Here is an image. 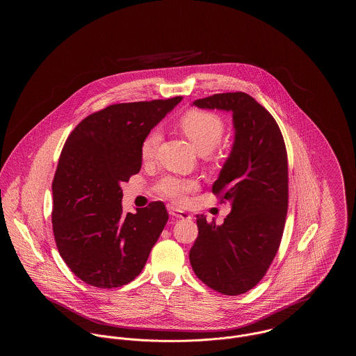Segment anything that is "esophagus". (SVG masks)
I'll return each mask as SVG.
<instances>
[{"label": "esophagus", "instance_id": "1", "mask_svg": "<svg viewBox=\"0 0 356 356\" xmlns=\"http://www.w3.org/2000/svg\"><path fill=\"white\" fill-rule=\"evenodd\" d=\"M170 215L173 218H177V219H191V215L188 212L183 211V209H179L176 207H170Z\"/></svg>", "mask_w": 356, "mask_h": 356}]
</instances>
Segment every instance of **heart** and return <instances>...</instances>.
Segmentation results:
<instances>
[{
  "instance_id": "obj_1",
  "label": "heart",
  "mask_w": 356,
  "mask_h": 356,
  "mask_svg": "<svg viewBox=\"0 0 356 356\" xmlns=\"http://www.w3.org/2000/svg\"><path fill=\"white\" fill-rule=\"evenodd\" d=\"M179 125L195 149L200 154H207L213 151L219 145L224 135L222 120L212 112L189 111L180 119ZM160 140L161 134L159 129H153L144 138L141 144V157L144 161H149L154 157ZM197 181L195 179L164 176L156 184V191L172 202L181 204L186 202V195L195 191Z\"/></svg>"
}]
</instances>
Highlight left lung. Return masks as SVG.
Wrapping results in <instances>:
<instances>
[{"mask_svg":"<svg viewBox=\"0 0 356 356\" xmlns=\"http://www.w3.org/2000/svg\"><path fill=\"white\" fill-rule=\"evenodd\" d=\"M192 105L232 115V149L212 186L229 202L231 213L220 225L197 215L199 236L189 261L204 284L235 296L263 279L280 245L288 208L287 151L271 113L247 93H218Z\"/></svg>","mask_w":356,"mask_h":356,"instance_id":"obj_1","label":"left lung"}]
</instances>
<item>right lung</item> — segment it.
Segmentation results:
<instances>
[{
	"label": "right lung",
	"mask_w": 356,
	"mask_h": 356,
	"mask_svg": "<svg viewBox=\"0 0 356 356\" xmlns=\"http://www.w3.org/2000/svg\"><path fill=\"white\" fill-rule=\"evenodd\" d=\"M181 100L115 104L69 136L51 184V224L61 257L86 284H128L161 235L165 205L153 202L124 215L121 183L141 170L144 138Z\"/></svg>",
	"instance_id": "obj_1"
}]
</instances>
